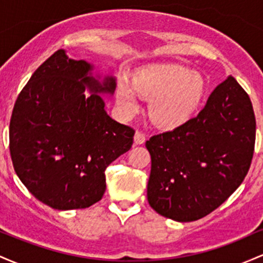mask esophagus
Instances as JSON below:
<instances>
[{
    "label": "esophagus",
    "instance_id": "obj_1",
    "mask_svg": "<svg viewBox=\"0 0 263 263\" xmlns=\"http://www.w3.org/2000/svg\"><path fill=\"white\" fill-rule=\"evenodd\" d=\"M134 140L136 144H143L146 142V136H144V134H142L141 131H136Z\"/></svg>",
    "mask_w": 263,
    "mask_h": 263
}]
</instances>
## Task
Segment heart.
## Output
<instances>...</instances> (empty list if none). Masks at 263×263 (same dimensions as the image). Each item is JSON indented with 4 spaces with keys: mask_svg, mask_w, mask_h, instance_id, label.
<instances>
[{
    "mask_svg": "<svg viewBox=\"0 0 263 263\" xmlns=\"http://www.w3.org/2000/svg\"><path fill=\"white\" fill-rule=\"evenodd\" d=\"M206 84L198 71L183 65L165 64L142 68L132 83L116 85V101L126 115L140 108L138 96L149 100V117L161 128L174 129L185 125L198 112Z\"/></svg>",
    "mask_w": 263,
    "mask_h": 263,
    "instance_id": "b5f03b06",
    "label": "heart"
}]
</instances>
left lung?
I'll return each instance as SVG.
<instances>
[{"label": "left lung", "mask_w": 263, "mask_h": 263, "mask_svg": "<svg viewBox=\"0 0 263 263\" xmlns=\"http://www.w3.org/2000/svg\"><path fill=\"white\" fill-rule=\"evenodd\" d=\"M256 119L235 80L219 84L197 117L146 142L151 155L147 199L164 218L195 221L236 190L251 165Z\"/></svg>", "instance_id": "left-lung-1"}]
</instances>
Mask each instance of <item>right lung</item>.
Listing matches in <instances>:
<instances>
[{
  "instance_id": "right-lung-1",
  "label": "right lung",
  "mask_w": 263,
  "mask_h": 263,
  "mask_svg": "<svg viewBox=\"0 0 263 263\" xmlns=\"http://www.w3.org/2000/svg\"><path fill=\"white\" fill-rule=\"evenodd\" d=\"M91 70L85 60L57 50L34 71L12 111L14 171L39 201L57 210L85 209L101 200L105 170L134 143L135 129L111 119L98 95H112L115 78L99 81Z\"/></svg>"
}]
</instances>
